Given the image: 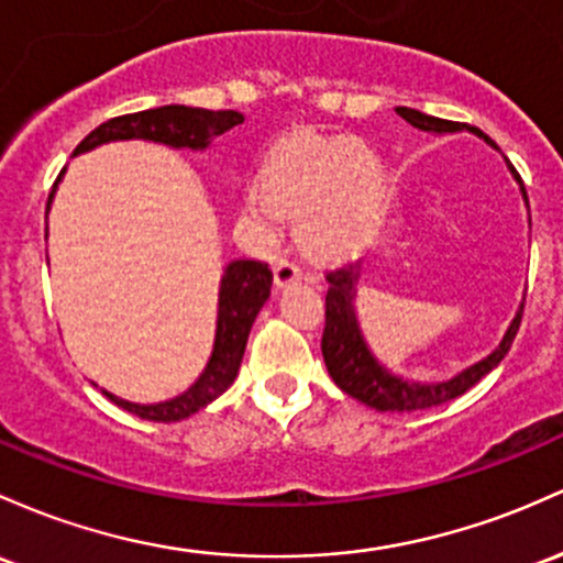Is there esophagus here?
Returning a JSON list of instances; mask_svg holds the SVG:
<instances>
[{"label":"esophagus","instance_id":"esophagus-1","mask_svg":"<svg viewBox=\"0 0 563 563\" xmlns=\"http://www.w3.org/2000/svg\"><path fill=\"white\" fill-rule=\"evenodd\" d=\"M301 280V269L296 267L294 262H288V258H280V262L275 264V286L277 288H288L294 286V283Z\"/></svg>","mask_w":563,"mask_h":563}]
</instances>
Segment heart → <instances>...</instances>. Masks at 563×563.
Instances as JSON below:
<instances>
[{
    "label": "heart",
    "instance_id": "1",
    "mask_svg": "<svg viewBox=\"0 0 563 563\" xmlns=\"http://www.w3.org/2000/svg\"><path fill=\"white\" fill-rule=\"evenodd\" d=\"M385 163L357 139L299 135L269 154L243 197V216L275 234L283 216H299L296 238L318 262L347 258L372 238L385 206Z\"/></svg>",
    "mask_w": 563,
    "mask_h": 563
}]
</instances>
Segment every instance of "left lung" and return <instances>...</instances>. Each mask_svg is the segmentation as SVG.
I'll list each match as a JSON object with an SVG mask.
<instances>
[{"mask_svg":"<svg viewBox=\"0 0 563 563\" xmlns=\"http://www.w3.org/2000/svg\"><path fill=\"white\" fill-rule=\"evenodd\" d=\"M406 122L419 131H428L432 135H449V133H462L471 131L478 139H484L492 150L499 152V146L494 144L486 133H481L478 128L462 125V122H449L441 120V117L422 114V111L398 107L395 109ZM508 163V159H505ZM508 170L512 178L521 187V197L527 202V189H523L521 176H518L516 168L508 163ZM363 264H347L342 269H333L325 275L329 280V294H325V329H323V342H320V350H323L325 368H329L331 379L336 382V387L342 393H347L350 398L361 400V404L372 406L376 411H422L432 409V406H441L446 400L456 398V395L467 393L475 382L484 379L492 368L499 366L505 355H508L512 339H516L518 325H521L523 305L518 307L516 318L510 320L508 331H505L503 342L494 347L489 355L481 357L473 366L462 368L460 374H454L452 379L443 382H411L404 379V376L393 374L390 368L382 366L376 361L372 347L366 344V336H363L361 323H357L355 314V296H357V280H361Z\"/></svg>","mask_w":563,"mask_h":563,"instance_id":"8db88e82","label":"left lung"}]
</instances>
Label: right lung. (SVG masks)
I'll return each mask as SVG.
<instances>
[{
	"mask_svg": "<svg viewBox=\"0 0 563 563\" xmlns=\"http://www.w3.org/2000/svg\"><path fill=\"white\" fill-rule=\"evenodd\" d=\"M245 117L240 111H211V109H195V107H170L135 111V114L114 117V120L98 125L90 135H85L82 144L74 150L77 154H85L96 146L111 144V141H152V144L170 146V150H191V152H206L230 128L240 125ZM66 168L60 170L58 181L64 178ZM58 181L47 197V213H51L55 189ZM272 288V272L264 262H253V258H234L224 267L219 286V314H216V339L213 352L208 357L206 368L197 376L195 385L189 390L170 400H159V404H131L125 398H117L103 390V395L117 404L120 409L135 413L150 422H178L187 419L195 411L206 409L211 400L219 398L221 393L230 390L234 376L240 372L243 363L245 344H249V333L253 320H256L258 310L264 301L269 299Z\"/></svg>",
	"mask_w": 563,
	"mask_h": 563,
	"instance_id": "obj_1",
	"label": "right lung"
}]
</instances>
